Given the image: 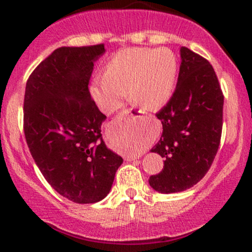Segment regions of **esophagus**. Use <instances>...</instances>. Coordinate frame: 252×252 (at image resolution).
Listing matches in <instances>:
<instances>
[{"label":"esophagus","mask_w":252,"mask_h":252,"mask_svg":"<svg viewBox=\"0 0 252 252\" xmlns=\"http://www.w3.org/2000/svg\"><path fill=\"white\" fill-rule=\"evenodd\" d=\"M121 117H126V118H141L143 117L142 112L141 111H137V110H123L122 112H121ZM141 155H134V156H126V161H134V160H137V158H140Z\"/></svg>","instance_id":"34e87169"}]
</instances>
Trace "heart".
Listing matches in <instances>:
<instances>
[{
    "mask_svg": "<svg viewBox=\"0 0 252 252\" xmlns=\"http://www.w3.org/2000/svg\"><path fill=\"white\" fill-rule=\"evenodd\" d=\"M178 62L167 48L120 51L106 63L104 76L92 80L91 94L105 112L116 110L128 94L131 103L158 110L174 92Z\"/></svg>",
    "mask_w": 252,
    "mask_h": 252,
    "instance_id": "1",
    "label": "heart"
}]
</instances>
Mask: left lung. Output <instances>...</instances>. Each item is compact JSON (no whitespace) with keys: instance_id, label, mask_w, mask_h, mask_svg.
<instances>
[{"instance_id":"obj_1","label":"left lung","mask_w":252,"mask_h":252,"mask_svg":"<svg viewBox=\"0 0 252 252\" xmlns=\"http://www.w3.org/2000/svg\"><path fill=\"white\" fill-rule=\"evenodd\" d=\"M174 94L156 114L160 141L150 152L164 158L163 169L149 185L164 194L190 189L204 178L219 148L224 96L212 65L187 47L180 48Z\"/></svg>"}]
</instances>
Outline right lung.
I'll list each match as a JSON object with an SVG mask.
<instances>
[{
  "label": "right lung",
  "instance_id": "1",
  "mask_svg": "<svg viewBox=\"0 0 252 252\" xmlns=\"http://www.w3.org/2000/svg\"><path fill=\"white\" fill-rule=\"evenodd\" d=\"M103 43L60 47L37 65L26 84L24 130L48 184L68 200L94 204L109 194L123 158L102 138L106 116L89 91Z\"/></svg>",
  "mask_w": 252,
  "mask_h": 252
}]
</instances>
